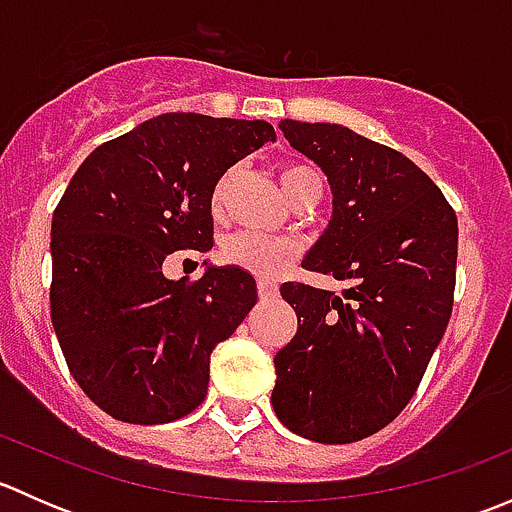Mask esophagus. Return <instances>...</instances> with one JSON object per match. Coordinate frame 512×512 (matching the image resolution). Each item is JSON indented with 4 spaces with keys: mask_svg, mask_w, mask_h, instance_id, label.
<instances>
[{
    "mask_svg": "<svg viewBox=\"0 0 512 512\" xmlns=\"http://www.w3.org/2000/svg\"><path fill=\"white\" fill-rule=\"evenodd\" d=\"M277 292H280V289H277L275 282H267V280L257 282V294H260V299H275Z\"/></svg>",
    "mask_w": 512,
    "mask_h": 512,
    "instance_id": "1",
    "label": "esophagus"
}]
</instances>
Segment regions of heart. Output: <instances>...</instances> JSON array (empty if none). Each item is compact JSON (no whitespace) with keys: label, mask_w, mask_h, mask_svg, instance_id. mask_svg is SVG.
<instances>
[{"label":"heart","mask_w":512,"mask_h":512,"mask_svg":"<svg viewBox=\"0 0 512 512\" xmlns=\"http://www.w3.org/2000/svg\"><path fill=\"white\" fill-rule=\"evenodd\" d=\"M277 183H280L282 193L287 195L289 203H297L302 198H317L322 180L314 173L309 165L302 163H282L277 168ZM232 173H225L213 188V198H210V208H213L215 218L225 213L227 193H230ZM227 265H235L240 270L252 272L260 277H275L280 275L292 260V245L282 240H267V237L250 235V232H240L232 235L220 250Z\"/></svg>","instance_id":"b5f03b06"}]
</instances>
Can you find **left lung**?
Segmentation results:
<instances>
[{
  "label": "left lung",
  "mask_w": 512,
  "mask_h": 512,
  "mask_svg": "<svg viewBox=\"0 0 512 512\" xmlns=\"http://www.w3.org/2000/svg\"><path fill=\"white\" fill-rule=\"evenodd\" d=\"M332 188V220L302 267L347 282L342 297L285 282L297 334L275 356V414L319 443L381 431L416 394L453 309L458 220L404 153L339 123H280Z\"/></svg>",
  "instance_id": "8db88e82"
}]
</instances>
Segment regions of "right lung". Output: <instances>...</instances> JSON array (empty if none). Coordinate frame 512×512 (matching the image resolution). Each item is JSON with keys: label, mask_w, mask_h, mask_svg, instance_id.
Masks as SVG:
<instances>
[{"label": "right lung", "mask_w": 512, "mask_h": 512, "mask_svg": "<svg viewBox=\"0 0 512 512\" xmlns=\"http://www.w3.org/2000/svg\"><path fill=\"white\" fill-rule=\"evenodd\" d=\"M275 138L267 121L163 113L74 173L51 220V324L108 416L153 426L203 404L210 354L255 307L257 285L235 265L168 280L163 262L213 247V188Z\"/></svg>", "instance_id": "add662e5"}]
</instances>
